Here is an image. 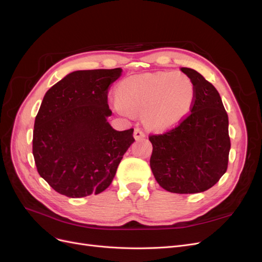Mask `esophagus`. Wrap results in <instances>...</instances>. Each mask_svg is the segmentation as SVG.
<instances>
[{"label":"esophagus","mask_w":262,"mask_h":262,"mask_svg":"<svg viewBox=\"0 0 262 262\" xmlns=\"http://www.w3.org/2000/svg\"><path fill=\"white\" fill-rule=\"evenodd\" d=\"M143 138H145V134H144L143 131H142L139 128H137L136 130H134V139L140 140V139H143Z\"/></svg>","instance_id":"esophagus-1"}]
</instances>
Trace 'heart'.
Returning <instances> with one entry per match:
<instances>
[{"mask_svg": "<svg viewBox=\"0 0 262 262\" xmlns=\"http://www.w3.org/2000/svg\"><path fill=\"white\" fill-rule=\"evenodd\" d=\"M194 94L193 82L184 73L134 75L118 86L115 108L126 117L142 113L148 128L163 130L177 124L188 115Z\"/></svg>", "mask_w": 262, "mask_h": 262, "instance_id": "b5f03b06", "label": "heart"}]
</instances>
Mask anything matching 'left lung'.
Listing matches in <instances>:
<instances>
[{"mask_svg": "<svg viewBox=\"0 0 262 262\" xmlns=\"http://www.w3.org/2000/svg\"><path fill=\"white\" fill-rule=\"evenodd\" d=\"M194 85L189 115L175 128L149 134V165L162 188L173 193H198L213 187L228 165V117L220 94L209 81L181 68Z\"/></svg>", "mask_w": 262, "mask_h": 262, "instance_id": "1", "label": "left lung"}]
</instances>
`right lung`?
<instances>
[{
  "mask_svg": "<svg viewBox=\"0 0 262 262\" xmlns=\"http://www.w3.org/2000/svg\"><path fill=\"white\" fill-rule=\"evenodd\" d=\"M122 69L70 73L46 93L35 119L33 154L37 170L52 189L69 198L98 194L109 187L133 129L117 131L108 92Z\"/></svg>",
  "mask_w": 262,
  "mask_h": 262,
  "instance_id": "1",
  "label": "right lung"
}]
</instances>
